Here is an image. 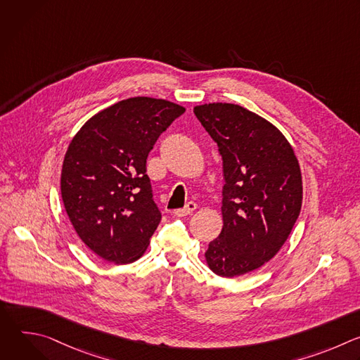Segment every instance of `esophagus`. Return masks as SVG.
<instances>
[{
  "label": "esophagus",
  "mask_w": 360,
  "mask_h": 360,
  "mask_svg": "<svg viewBox=\"0 0 360 360\" xmlns=\"http://www.w3.org/2000/svg\"><path fill=\"white\" fill-rule=\"evenodd\" d=\"M195 210H196V203H195V202H188V203L185 205V208L175 211V215H176V217H188V215H191Z\"/></svg>",
  "instance_id": "esophagus-1"
}]
</instances>
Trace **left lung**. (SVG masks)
Segmentation results:
<instances>
[{
    "label": "left lung",
    "mask_w": 360,
    "mask_h": 360,
    "mask_svg": "<svg viewBox=\"0 0 360 360\" xmlns=\"http://www.w3.org/2000/svg\"><path fill=\"white\" fill-rule=\"evenodd\" d=\"M196 118L224 161V226L205 261L222 278L261 268L279 252L299 217L302 174L293 148L269 121L226 102L196 105Z\"/></svg>",
    "instance_id": "1"
}]
</instances>
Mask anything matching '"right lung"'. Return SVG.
I'll return each mask as SVG.
<instances>
[{"label":"right lung","instance_id":"obj_1","mask_svg":"<svg viewBox=\"0 0 360 360\" xmlns=\"http://www.w3.org/2000/svg\"><path fill=\"white\" fill-rule=\"evenodd\" d=\"M185 108L134 96L99 111L65 152L61 195L79 239L99 258L131 264L145 253L161 212L152 199L146 158Z\"/></svg>","mask_w":360,"mask_h":360}]
</instances>
